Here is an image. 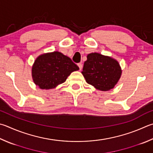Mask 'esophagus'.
I'll return each mask as SVG.
<instances>
[{"label":"esophagus","instance_id":"esophagus-1","mask_svg":"<svg viewBox=\"0 0 153 153\" xmlns=\"http://www.w3.org/2000/svg\"><path fill=\"white\" fill-rule=\"evenodd\" d=\"M77 65H78V67H79V69H80V70H81V69H82V63H77Z\"/></svg>","mask_w":153,"mask_h":153}]
</instances>
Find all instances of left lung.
<instances>
[{"label":"left lung","instance_id":"left-lung-1","mask_svg":"<svg viewBox=\"0 0 153 153\" xmlns=\"http://www.w3.org/2000/svg\"><path fill=\"white\" fill-rule=\"evenodd\" d=\"M86 82L97 90L108 91L117 84L122 69L117 60L98 53L87 55L82 71Z\"/></svg>","mask_w":153,"mask_h":153}]
</instances>
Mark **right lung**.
I'll list each match as a JSON object with an SVG mask.
<instances>
[{"mask_svg": "<svg viewBox=\"0 0 153 153\" xmlns=\"http://www.w3.org/2000/svg\"><path fill=\"white\" fill-rule=\"evenodd\" d=\"M79 68L70 58L59 51L38 56L32 66L33 82L42 90L55 88L63 84L72 72Z\"/></svg>", "mask_w": 153, "mask_h": 153, "instance_id": "add662e5", "label": "right lung"}]
</instances>
